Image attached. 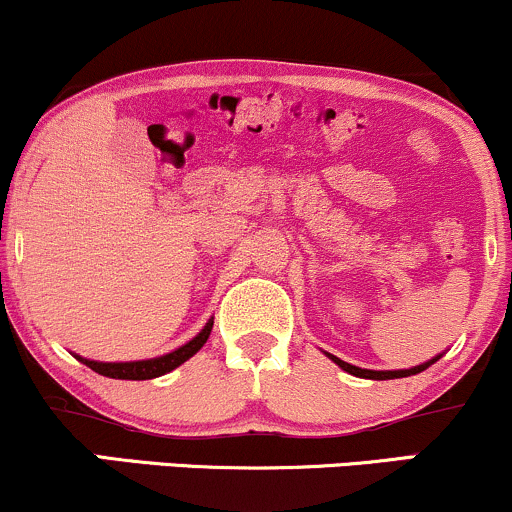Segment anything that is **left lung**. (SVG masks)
I'll return each mask as SVG.
<instances>
[{"label":"left lung","mask_w":512,"mask_h":512,"mask_svg":"<svg viewBox=\"0 0 512 512\" xmlns=\"http://www.w3.org/2000/svg\"><path fill=\"white\" fill-rule=\"evenodd\" d=\"M440 356H443V354H440ZM440 356H433L431 361L419 363V366H414V368H402V370H370V368H358V366H351V363L342 361V358H337V356L327 354V358H332V361L337 363V366L342 368V370H346V373L356 375V378H366V380H395V378H409V375H416V373H421V370H426L428 366H433V363H436Z\"/></svg>","instance_id":"obj_1"}]
</instances>
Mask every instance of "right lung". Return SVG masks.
Returning a JSON list of instances; mask_svg holds the SVG:
<instances>
[{
	"label": "right lung",
	"instance_id": "1",
	"mask_svg": "<svg viewBox=\"0 0 512 512\" xmlns=\"http://www.w3.org/2000/svg\"><path fill=\"white\" fill-rule=\"evenodd\" d=\"M211 327H214V317L207 322V325L202 327V332L197 334V337H192L190 342L178 346L175 351H170V354H163V356H156V358H142V361H115V363H105V361H91V358H84V356H76L79 358L84 366H88L91 370H96L98 375H105V378H115V380H151V378H158V375H166L170 370H175L182 363L187 361V358H192L197 354L199 349H202L204 344H207L209 334H211Z\"/></svg>",
	"mask_w": 512,
	"mask_h": 512
}]
</instances>
